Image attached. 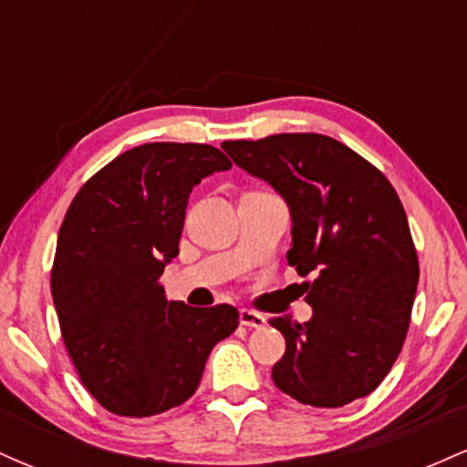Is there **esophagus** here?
<instances>
[{
	"instance_id": "obj_1",
	"label": "esophagus",
	"mask_w": 467,
	"mask_h": 467,
	"mask_svg": "<svg viewBox=\"0 0 467 467\" xmlns=\"http://www.w3.org/2000/svg\"><path fill=\"white\" fill-rule=\"evenodd\" d=\"M241 325L250 327V329H261L265 325V316H261L259 312H252V309H241L239 314Z\"/></svg>"
}]
</instances>
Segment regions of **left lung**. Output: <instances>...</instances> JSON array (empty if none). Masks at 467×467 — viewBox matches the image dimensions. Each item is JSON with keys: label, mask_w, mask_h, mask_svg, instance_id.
<instances>
[{"label": "left lung", "mask_w": 467, "mask_h": 467, "mask_svg": "<svg viewBox=\"0 0 467 467\" xmlns=\"http://www.w3.org/2000/svg\"><path fill=\"white\" fill-rule=\"evenodd\" d=\"M292 217L287 264L314 272L307 323L272 318L285 353L272 379L301 404L337 409L379 387L410 325L420 264L398 192L371 162L320 133L223 142Z\"/></svg>", "instance_id": "1"}]
</instances>
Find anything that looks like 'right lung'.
Instances as JSON below:
<instances>
[{"mask_svg": "<svg viewBox=\"0 0 467 467\" xmlns=\"http://www.w3.org/2000/svg\"><path fill=\"white\" fill-rule=\"evenodd\" d=\"M230 166L211 144L149 142L111 160L69 203L52 301L80 382L116 415L184 404L213 347L237 329L233 305L189 307L160 285L180 252L191 191Z\"/></svg>", "mask_w": 467, "mask_h": 467, "instance_id": "add662e5", "label": "right lung"}]
</instances>
